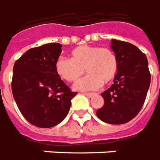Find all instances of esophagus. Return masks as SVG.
Masks as SVG:
<instances>
[{
    "label": "esophagus",
    "mask_w": 160,
    "mask_h": 160,
    "mask_svg": "<svg viewBox=\"0 0 160 160\" xmlns=\"http://www.w3.org/2000/svg\"><path fill=\"white\" fill-rule=\"evenodd\" d=\"M83 95L86 96H88V97H91V96H92L94 94H93V93H86L85 92V93H83Z\"/></svg>",
    "instance_id": "esophagus-1"
}]
</instances>
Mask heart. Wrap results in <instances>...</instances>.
Wrapping results in <instances>:
<instances>
[{"label":"heart","mask_w":160,"mask_h":160,"mask_svg":"<svg viewBox=\"0 0 160 160\" xmlns=\"http://www.w3.org/2000/svg\"><path fill=\"white\" fill-rule=\"evenodd\" d=\"M71 58L60 57L55 63L58 76L69 82H76L86 72L88 76L75 83L77 90H95L112 82L118 71V59L113 50L97 46H80L72 50Z\"/></svg>","instance_id":"heart-1"}]
</instances>
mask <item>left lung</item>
Here are the masks:
<instances>
[{"instance_id": "1", "label": "left lung", "mask_w": 160, "mask_h": 160, "mask_svg": "<svg viewBox=\"0 0 160 160\" xmlns=\"http://www.w3.org/2000/svg\"><path fill=\"white\" fill-rule=\"evenodd\" d=\"M111 48L118 59L114 84L102 93L104 105L96 111L102 122L124 124L133 119L143 106L151 82L147 56L128 42L112 39Z\"/></svg>"}]
</instances>
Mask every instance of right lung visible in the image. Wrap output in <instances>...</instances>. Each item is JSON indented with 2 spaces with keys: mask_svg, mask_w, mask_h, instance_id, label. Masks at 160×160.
I'll return each mask as SVG.
<instances>
[{
  "mask_svg": "<svg viewBox=\"0 0 160 160\" xmlns=\"http://www.w3.org/2000/svg\"><path fill=\"white\" fill-rule=\"evenodd\" d=\"M61 47L58 43H49L31 48L13 65V98L25 119L38 128L59 124L78 94L71 91L55 71Z\"/></svg>",
  "mask_w": 160,
  "mask_h": 160,
  "instance_id": "add662e5",
  "label": "right lung"
}]
</instances>
